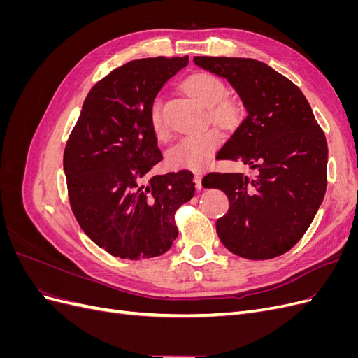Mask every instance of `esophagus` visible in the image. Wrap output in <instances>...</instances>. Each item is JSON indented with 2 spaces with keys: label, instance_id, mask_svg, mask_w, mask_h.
Segmentation results:
<instances>
[{
  "label": "esophagus",
  "instance_id": "obj_1",
  "mask_svg": "<svg viewBox=\"0 0 358 358\" xmlns=\"http://www.w3.org/2000/svg\"><path fill=\"white\" fill-rule=\"evenodd\" d=\"M201 179H203L201 173H196V178H194V180H196V187H197V189H203V183H201Z\"/></svg>",
  "mask_w": 358,
  "mask_h": 358
}]
</instances>
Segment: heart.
Segmentation results:
<instances>
[{"label": "heart", "mask_w": 358, "mask_h": 358, "mask_svg": "<svg viewBox=\"0 0 358 358\" xmlns=\"http://www.w3.org/2000/svg\"><path fill=\"white\" fill-rule=\"evenodd\" d=\"M183 88L204 107H209V119L220 127L233 128L242 121V107L229 99V88L222 79L210 73H196L183 82ZM149 122L154 136L164 142L169 128L162 115V103L155 100L149 109ZM222 143V134L216 128L180 138L167 152V164L171 169L200 170L210 162L213 154Z\"/></svg>", "instance_id": "heart-1"}]
</instances>
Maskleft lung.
I'll use <instances>...</instances> for the list:
<instances>
[{
  "instance_id": "8db88e82",
  "label": "left lung",
  "mask_w": 358,
  "mask_h": 358,
  "mask_svg": "<svg viewBox=\"0 0 358 358\" xmlns=\"http://www.w3.org/2000/svg\"><path fill=\"white\" fill-rule=\"evenodd\" d=\"M194 62L229 80L248 112L218 158L255 170L254 178L218 171L203 178L204 188H218L230 200L216 233L239 257L282 255L306 233L326 196V136L299 86L267 64L225 57Z\"/></svg>"
}]
</instances>
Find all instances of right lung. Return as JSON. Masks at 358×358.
<instances>
[{
  "mask_svg": "<svg viewBox=\"0 0 358 358\" xmlns=\"http://www.w3.org/2000/svg\"><path fill=\"white\" fill-rule=\"evenodd\" d=\"M188 57L127 62L96 82L64 150L71 210L90 239L124 259L162 255L178 237L175 213L194 197L189 170L146 175L162 159L149 109Z\"/></svg>",
  "mask_w": 358,
  "mask_h": 358,
  "instance_id": "obj_1",
  "label": "right lung"
}]
</instances>
